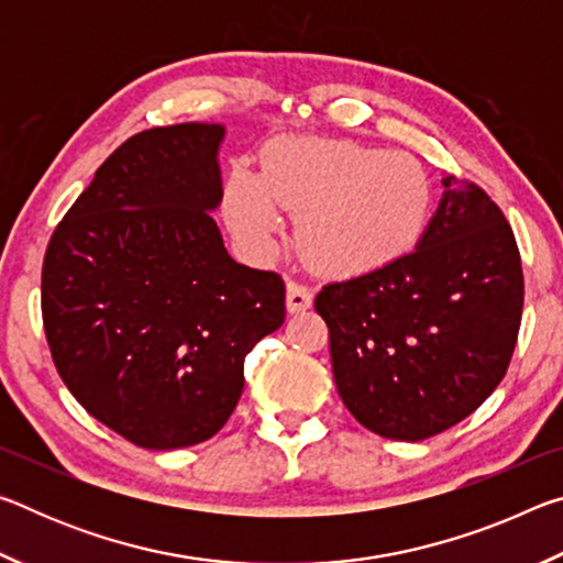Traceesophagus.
<instances>
[{
	"label": "esophagus",
	"instance_id": "obj_1",
	"mask_svg": "<svg viewBox=\"0 0 563 563\" xmlns=\"http://www.w3.org/2000/svg\"><path fill=\"white\" fill-rule=\"evenodd\" d=\"M285 305H288V312H300L308 310L312 305V292L300 283H288V295H285Z\"/></svg>",
	"mask_w": 563,
	"mask_h": 563
}]
</instances>
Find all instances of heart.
Wrapping results in <instances>:
<instances>
[{
    "mask_svg": "<svg viewBox=\"0 0 563 563\" xmlns=\"http://www.w3.org/2000/svg\"><path fill=\"white\" fill-rule=\"evenodd\" d=\"M283 211L300 216L298 243L316 268L340 278L407 258L430 228L432 184L409 154L280 139L265 148L261 178L238 168L225 184V218L255 253L273 251Z\"/></svg>",
    "mask_w": 563,
    "mask_h": 563,
    "instance_id": "1",
    "label": "heart"
}]
</instances>
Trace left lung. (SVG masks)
<instances>
[{"label": "left lung", "mask_w": 563, "mask_h": 563, "mask_svg": "<svg viewBox=\"0 0 563 563\" xmlns=\"http://www.w3.org/2000/svg\"><path fill=\"white\" fill-rule=\"evenodd\" d=\"M442 186L407 258L316 298L342 402L387 440L419 442L470 417L507 375L519 335L523 275L511 225L479 186L454 176Z\"/></svg>", "instance_id": "obj_1"}]
</instances>
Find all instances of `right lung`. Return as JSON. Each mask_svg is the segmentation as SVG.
Wrapping results in <instances>:
<instances>
[{
  "label": "right lung",
  "instance_id": "1",
  "mask_svg": "<svg viewBox=\"0 0 563 563\" xmlns=\"http://www.w3.org/2000/svg\"><path fill=\"white\" fill-rule=\"evenodd\" d=\"M221 123L131 136L56 225L42 268L46 342L64 385L144 450L211 440L243 393V362L285 320L278 273L235 263Z\"/></svg>",
  "mask_w": 563,
  "mask_h": 563
}]
</instances>
